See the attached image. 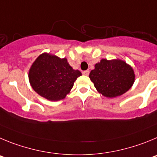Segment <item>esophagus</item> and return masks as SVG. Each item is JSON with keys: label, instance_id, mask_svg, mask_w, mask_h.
<instances>
[{"label": "esophagus", "instance_id": "34e87169", "mask_svg": "<svg viewBox=\"0 0 157 157\" xmlns=\"http://www.w3.org/2000/svg\"><path fill=\"white\" fill-rule=\"evenodd\" d=\"M82 73H83L84 75L88 76L89 75V70H84V71L82 72Z\"/></svg>", "mask_w": 157, "mask_h": 157}]
</instances>
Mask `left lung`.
<instances>
[{"instance_id": "obj_1", "label": "left lung", "mask_w": 157, "mask_h": 157, "mask_svg": "<svg viewBox=\"0 0 157 157\" xmlns=\"http://www.w3.org/2000/svg\"><path fill=\"white\" fill-rule=\"evenodd\" d=\"M89 77L98 92L107 98H114L131 88L135 75L132 67L121 59H101L94 65Z\"/></svg>"}]
</instances>
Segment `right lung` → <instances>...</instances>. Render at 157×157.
<instances>
[{"mask_svg":"<svg viewBox=\"0 0 157 157\" xmlns=\"http://www.w3.org/2000/svg\"><path fill=\"white\" fill-rule=\"evenodd\" d=\"M81 73L73 70L66 59L43 53L37 57L29 71L33 89L50 101L63 99L69 94Z\"/></svg>","mask_w":157,"mask_h":157,"instance_id":"add662e5","label":"right lung"}]
</instances>
